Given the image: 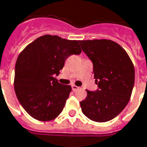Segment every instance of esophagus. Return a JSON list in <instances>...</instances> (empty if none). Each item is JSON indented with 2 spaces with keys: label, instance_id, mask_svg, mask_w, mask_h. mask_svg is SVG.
<instances>
[{
  "label": "esophagus",
  "instance_id": "obj_1",
  "mask_svg": "<svg viewBox=\"0 0 147 147\" xmlns=\"http://www.w3.org/2000/svg\"><path fill=\"white\" fill-rule=\"evenodd\" d=\"M71 89H72V90L75 92V91H76V90H79V87H78L76 86H75V85H72V86H71Z\"/></svg>",
  "mask_w": 147,
  "mask_h": 147
}]
</instances>
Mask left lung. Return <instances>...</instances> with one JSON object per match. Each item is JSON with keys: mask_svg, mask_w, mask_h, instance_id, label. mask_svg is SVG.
I'll return each mask as SVG.
<instances>
[{"mask_svg": "<svg viewBox=\"0 0 147 147\" xmlns=\"http://www.w3.org/2000/svg\"><path fill=\"white\" fill-rule=\"evenodd\" d=\"M82 51L93 65L98 90L87 92L80 102L82 113L90 120L106 122L120 114L129 103L135 82V68L118 43L110 40H79Z\"/></svg>", "mask_w": 147, "mask_h": 147, "instance_id": "obj_1", "label": "left lung"}]
</instances>
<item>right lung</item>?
I'll return each mask as SVG.
<instances>
[{"instance_id": "right-lung-1", "label": "right lung", "mask_w": 147, "mask_h": 147, "mask_svg": "<svg viewBox=\"0 0 147 147\" xmlns=\"http://www.w3.org/2000/svg\"><path fill=\"white\" fill-rule=\"evenodd\" d=\"M81 52L79 40L44 35L20 53L16 64L15 91L31 117L47 121L61 114L71 87L59 83L54 75H59L69 56Z\"/></svg>"}]
</instances>
